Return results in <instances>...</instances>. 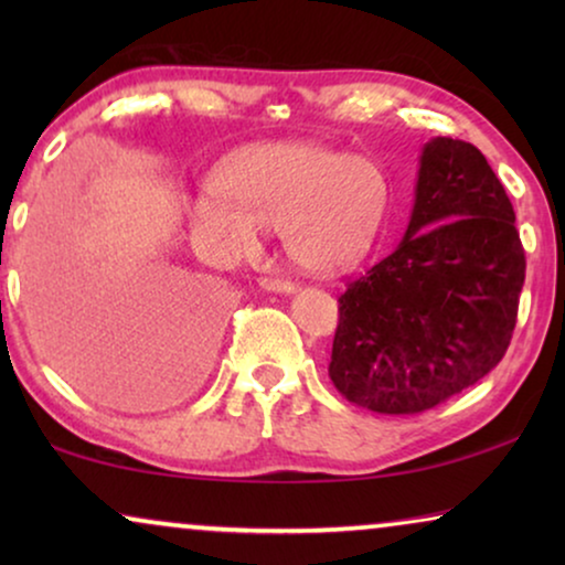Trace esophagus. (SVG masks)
<instances>
[{
    "mask_svg": "<svg viewBox=\"0 0 565 565\" xmlns=\"http://www.w3.org/2000/svg\"><path fill=\"white\" fill-rule=\"evenodd\" d=\"M259 285L269 292H292V290H296V282L285 280V277H259Z\"/></svg>",
    "mask_w": 565,
    "mask_h": 565,
    "instance_id": "esophagus-1",
    "label": "esophagus"
}]
</instances>
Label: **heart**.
<instances>
[{
    "mask_svg": "<svg viewBox=\"0 0 565 565\" xmlns=\"http://www.w3.org/2000/svg\"><path fill=\"white\" fill-rule=\"evenodd\" d=\"M215 184L218 195H200L192 205L195 234L244 257L259 246V228L277 226L285 254L321 275L367 252L391 200L381 161L306 141L236 151Z\"/></svg>",
    "mask_w": 565,
    "mask_h": 565,
    "instance_id": "1",
    "label": "heart"
}]
</instances>
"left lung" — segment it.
Masks as SVG:
<instances>
[{
	"label": "left lung",
	"mask_w": 565,
	"mask_h": 565,
	"mask_svg": "<svg viewBox=\"0 0 565 565\" xmlns=\"http://www.w3.org/2000/svg\"><path fill=\"white\" fill-rule=\"evenodd\" d=\"M524 267L514 207L483 153L431 138L406 236L339 296L331 383L377 414L458 396L504 358Z\"/></svg>",
	"instance_id": "obj_1"
}]
</instances>
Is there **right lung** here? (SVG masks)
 Instances as JSON below:
<instances>
[{"label": "right lung", "instance_id": "add662e5", "mask_svg": "<svg viewBox=\"0 0 565 565\" xmlns=\"http://www.w3.org/2000/svg\"><path fill=\"white\" fill-rule=\"evenodd\" d=\"M28 296L53 360L89 393H103L110 375L122 383L198 375L218 321L215 296L192 277L151 280L143 298L107 292L51 234L38 238Z\"/></svg>", "mask_w": 565, "mask_h": 565}]
</instances>
